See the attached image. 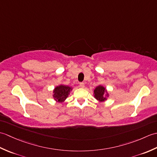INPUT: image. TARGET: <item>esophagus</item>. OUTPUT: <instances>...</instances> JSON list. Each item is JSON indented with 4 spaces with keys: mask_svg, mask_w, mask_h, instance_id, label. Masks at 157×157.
<instances>
[{
    "mask_svg": "<svg viewBox=\"0 0 157 157\" xmlns=\"http://www.w3.org/2000/svg\"><path fill=\"white\" fill-rule=\"evenodd\" d=\"M79 86H80L81 88H84V82L79 83Z\"/></svg>",
    "mask_w": 157,
    "mask_h": 157,
    "instance_id": "34e87169",
    "label": "esophagus"
}]
</instances>
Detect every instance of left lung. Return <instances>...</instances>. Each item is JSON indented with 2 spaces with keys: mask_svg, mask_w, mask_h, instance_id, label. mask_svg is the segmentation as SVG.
Masks as SVG:
<instances>
[{
  "mask_svg": "<svg viewBox=\"0 0 157 157\" xmlns=\"http://www.w3.org/2000/svg\"><path fill=\"white\" fill-rule=\"evenodd\" d=\"M106 89L102 86H99L98 87H96L94 91V97L98 101L102 102L106 100V96H105Z\"/></svg>",
  "mask_w": 157,
  "mask_h": 157,
  "instance_id": "obj_1",
  "label": "left lung"
}]
</instances>
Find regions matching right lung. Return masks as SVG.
<instances>
[{
	"mask_svg": "<svg viewBox=\"0 0 157 157\" xmlns=\"http://www.w3.org/2000/svg\"><path fill=\"white\" fill-rule=\"evenodd\" d=\"M71 88L69 86L61 85L56 87L54 90V95L53 97L56 101L59 102H63L67 98L70 91L71 90Z\"/></svg>",
	"mask_w": 157,
	"mask_h": 157,
	"instance_id": "1",
	"label": "right lung"
}]
</instances>
